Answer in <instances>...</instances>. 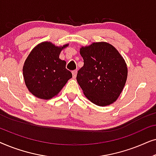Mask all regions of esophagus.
<instances>
[{
	"label": "esophagus",
	"instance_id": "34e87169",
	"mask_svg": "<svg viewBox=\"0 0 156 156\" xmlns=\"http://www.w3.org/2000/svg\"><path fill=\"white\" fill-rule=\"evenodd\" d=\"M76 74H77V71H76V70H74V71H72V75H73V78L76 77Z\"/></svg>",
	"mask_w": 156,
	"mask_h": 156
}]
</instances>
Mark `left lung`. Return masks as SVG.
Returning a JSON list of instances; mask_svg holds the SVG:
<instances>
[{"label": "left lung", "instance_id": "8db88e82", "mask_svg": "<svg viewBox=\"0 0 156 156\" xmlns=\"http://www.w3.org/2000/svg\"><path fill=\"white\" fill-rule=\"evenodd\" d=\"M80 52L84 66L78 71L76 81L85 97L99 106L113 104L126 82L128 67L123 57L106 42L81 47Z\"/></svg>", "mask_w": 156, "mask_h": 156}]
</instances>
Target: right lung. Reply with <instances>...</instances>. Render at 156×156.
Segmentation results:
<instances>
[{
  "label": "right lung",
  "instance_id": "add662e5",
  "mask_svg": "<svg viewBox=\"0 0 156 156\" xmlns=\"http://www.w3.org/2000/svg\"><path fill=\"white\" fill-rule=\"evenodd\" d=\"M68 45L56 46L51 42H42L28 55L23 74L27 89L35 97L52 99L72 77V72L66 69V62L59 59L61 51Z\"/></svg>",
  "mask_w": 156,
  "mask_h": 156
}]
</instances>
